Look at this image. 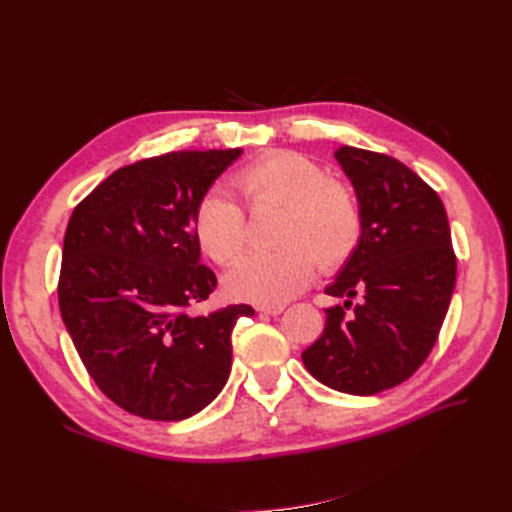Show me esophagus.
Segmentation results:
<instances>
[{
	"mask_svg": "<svg viewBox=\"0 0 512 512\" xmlns=\"http://www.w3.org/2000/svg\"><path fill=\"white\" fill-rule=\"evenodd\" d=\"M286 306H281V303H273V306H257L259 314H268V317H277V314L284 312Z\"/></svg>",
	"mask_w": 512,
	"mask_h": 512,
	"instance_id": "34e87169",
	"label": "esophagus"
}]
</instances>
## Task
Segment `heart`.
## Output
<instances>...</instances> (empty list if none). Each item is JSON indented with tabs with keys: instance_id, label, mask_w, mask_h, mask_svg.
<instances>
[{
	"instance_id": "heart-1",
	"label": "heart",
	"mask_w": 512,
	"mask_h": 512,
	"mask_svg": "<svg viewBox=\"0 0 512 512\" xmlns=\"http://www.w3.org/2000/svg\"><path fill=\"white\" fill-rule=\"evenodd\" d=\"M235 187L253 206H284L277 250H253L224 275V290L237 301L270 306L310 284L314 266L336 268L361 239V209L345 184L301 154H270L235 176ZM195 242L206 257L228 264L242 250L244 213L222 189L206 191L193 213Z\"/></svg>"
}]
</instances>
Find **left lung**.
Instances as JSON below:
<instances>
[{"label":"left lung","mask_w":512,"mask_h":512,"mask_svg":"<svg viewBox=\"0 0 512 512\" xmlns=\"http://www.w3.org/2000/svg\"><path fill=\"white\" fill-rule=\"evenodd\" d=\"M334 158L352 182L363 228L325 288L343 306L325 310V330L301 358L330 389L372 396L400 385L429 356L458 266L444 204L418 173L391 156L347 145Z\"/></svg>","instance_id":"obj_1"}]
</instances>
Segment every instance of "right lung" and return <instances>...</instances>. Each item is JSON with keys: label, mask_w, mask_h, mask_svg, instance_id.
I'll use <instances>...</instances> for the list:
<instances>
[{"label": "right lung", "mask_w": 512, "mask_h": 512, "mask_svg": "<svg viewBox=\"0 0 512 512\" xmlns=\"http://www.w3.org/2000/svg\"><path fill=\"white\" fill-rule=\"evenodd\" d=\"M242 149L171 151L114 171L76 206L63 237L59 308L103 394L147 420H184L231 374V334L250 306L206 317L215 273L200 264L193 213Z\"/></svg>", "instance_id": "right-lung-1"}]
</instances>
